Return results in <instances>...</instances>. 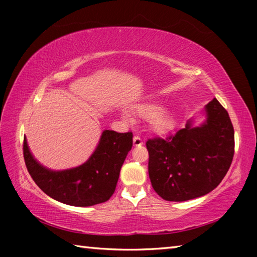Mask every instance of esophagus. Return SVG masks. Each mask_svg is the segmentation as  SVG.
I'll use <instances>...</instances> for the list:
<instances>
[{"mask_svg":"<svg viewBox=\"0 0 257 257\" xmlns=\"http://www.w3.org/2000/svg\"><path fill=\"white\" fill-rule=\"evenodd\" d=\"M134 145L135 146H142L143 145V139L139 136H134Z\"/></svg>","mask_w":257,"mask_h":257,"instance_id":"34e87169","label":"esophagus"}]
</instances>
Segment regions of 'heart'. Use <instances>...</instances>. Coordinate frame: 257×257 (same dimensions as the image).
Here are the masks:
<instances>
[{
  "instance_id": "b5f03b06",
  "label": "heart",
  "mask_w": 257,
  "mask_h": 257,
  "mask_svg": "<svg viewBox=\"0 0 257 257\" xmlns=\"http://www.w3.org/2000/svg\"><path fill=\"white\" fill-rule=\"evenodd\" d=\"M135 111L142 118L152 119V124L158 132H168L173 125L172 115L167 111H162V106L159 105V104H141V105L135 107Z\"/></svg>"
}]
</instances>
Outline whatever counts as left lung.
Instances as JSON below:
<instances>
[{
	"label": "left lung",
	"instance_id": "8db88e82",
	"mask_svg": "<svg viewBox=\"0 0 257 257\" xmlns=\"http://www.w3.org/2000/svg\"><path fill=\"white\" fill-rule=\"evenodd\" d=\"M206 112L201 127L188 123L165 138L147 139L150 179L165 201L204 196L219 186L231 165L234 132L228 112L216 98L207 104Z\"/></svg>",
	"mask_w": 257,
	"mask_h": 257
}]
</instances>
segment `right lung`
I'll use <instances>...</instances> for the list:
<instances>
[{
  "label": "right lung",
  "mask_w": 257,
  "mask_h": 257,
  "mask_svg": "<svg viewBox=\"0 0 257 257\" xmlns=\"http://www.w3.org/2000/svg\"><path fill=\"white\" fill-rule=\"evenodd\" d=\"M133 147V133L103 132L93 155L80 167L51 171L36 162L24 138V159L30 177L55 201L72 206H92L110 199L116 187L121 167Z\"/></svg>",
  "instance_id": "add662e5"
}]
</instances>
